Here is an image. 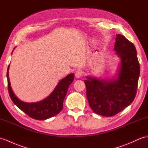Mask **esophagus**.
I'll return each instance as SVG.
<instances>
[{
  "mask_svg": "<svg viewBox=\"0 0 148 148\" xmlns=\"http://www.w3.org/2000/svg\"><path fill=\"white\" fill-rule=\"evenodd\" d=\"M82 75V71L81 70H77L75 73V76L76 78H80Z\"/></svg>",
  "mask_w": 148,
  "mask_h": 148,
  "instance_id": "1",
  "label": "esophagus"
}]
</instances>
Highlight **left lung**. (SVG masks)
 Here are the masks:
<instances>
[{
  "instance_id": "obj_1",
  "label": "left lung",
  "mask_w": 148,
  "mask_h": 148,
  "mask_svg": "<svg viewBox=\"0 0 148 148\" xmlns=\"http://www.w3.org/2000/svg\"><path fill=\"white\" fill-rule=\"evenodd\" d=\"M114 50L121 58L116 77L100 79L86 76V97L95 113L105 116L117 114L135 98L140 67L134 44L121 35H116Z\"/></svg>"
}]
</instances>
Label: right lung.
Listing matches in <instances>:
<instances>
[{"label": "right lung", "mask_w": 148, "mask_h": 148, "mask_svg": "<svg viewBox=\"0 0 148 148\" xmlns=\"http://www.w3.org/2000/svg\"><path fill=\"white\" fill-rule=\"evenodd\" d=\"M9 65L7 72L8 85L9 96L18 107L34 119L42 121L57 115L63 108L64 99L66 97L68 88L74 81V74H70L58 82L52 92L43 100L35 103H26L21 101L14 93L9 77Z\"/></svg>", "instance_id": "1"}]
</instances>
